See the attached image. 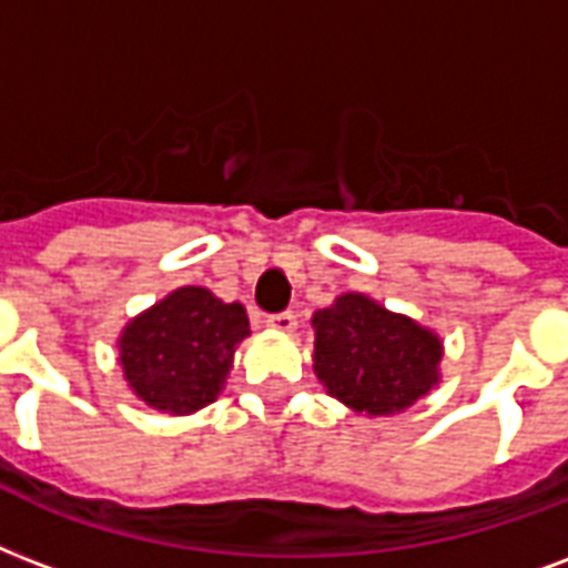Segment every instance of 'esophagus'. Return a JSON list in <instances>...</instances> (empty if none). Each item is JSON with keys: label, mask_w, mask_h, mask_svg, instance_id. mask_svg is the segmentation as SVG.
<instances>
[{"label": "esophagus", "mask_w": 568, "mask_h": 568, "mask_svg": "<svg viewBox=\"0 0 568 568\" xmlns=\"http://www.w3.org/2000/svg\"><path fill=\"white\" fill-rule=\"evenodd\" d=\"M267 327H274V331H283V333H292L294 327H297V318H294V313H274L267 315Z\"/></svg>", "instance_id": "esophagus-1"}]
</instances>
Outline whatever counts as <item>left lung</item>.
<instances>
[{"label": "left lung", "mask_w": 568, "mask_h": 568, "mask_svg": "<svg viewBox=\"0 0 568 568\" xmlns=\"http://www.w3.org/2000/svg\"><path fill=\"white\" fill-rule=\"evenodd\" d=\"M313 327L315 375L361 414L405 410L438 381V336L363 294H342L315 313Z\"/></svg>", "instance_id": "1"}]
</instances>
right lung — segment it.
<instances>
[{
    "label": "right lung",
    "mask_w": 568,
    "mask_h": 568,
    "mask_svg": "<svg viewBox=\"0 0 568 568\" xmlns=\"http://www.w3.org/2000/svg\"><path fill=\"white\" fill-rule=\"evenodd\" d=\"M246 333L241 303L187 285L128 324L119 342L121 369L151 408L190 414L216 399Z\"/></svg>",
    "instance_id": "1"
}]
</instances>
